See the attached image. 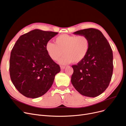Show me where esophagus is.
<instances>
[{
  "label": "esophagus",
  "mask_w": 126,
  "mask_h": 126,
  "mask_svg": "<svg viewBox=\"0 0 126 126\" xmlns=\"http://www.w3.org/2000/svg\"><path fill=\"white\" fill-rule=\"evenodd\" d=\"M64 68H65V66H64V65H61V69L62 70H63L64 69Z\"/></svg>",
  "instance_id": "34e87169"
}]
</instances>
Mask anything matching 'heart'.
<instances>
[{"instance_id": "1", "label": "heart", "mask_w": 126, "mask_h": 126, "mask_svg": "<svg viewBox=\"0 0 126 126\" xmlns=\"http://www.w3.org/2000/svg\"><path fill=\"white\" fill-rule=\"evenodd\" d=\"M55 43L48 41L46 45V50L49 57L63 64L72 62L80 63L85 58L90 49V40L84 35H70L62 34L57 36Z\"/></svg>"}]
</instances>
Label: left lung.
<instances>
[{
    "instance_id": "left-lung-1",
    "label": "left lung",
    "mask_w": 126,
    "mask_h": 126,
    "mask_svg": "<svg viewBox=\"0 0 126 126\" xmlns=\"http://www.w3.org/2000/svg\"><path fill=\"white\" fill-rule=\"evenodd\" d=\"M75 34L84 35L90 40V49L85 58L72 65L71 82L76 90L86 96L94 97L109 86L113 74V52L110 44L99 30L89 28Z\"/></svg>"
}]
</instances>
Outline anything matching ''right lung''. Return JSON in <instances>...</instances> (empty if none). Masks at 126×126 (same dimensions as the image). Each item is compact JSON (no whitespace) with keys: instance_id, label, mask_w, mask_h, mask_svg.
Segmentation results:
<instances>
[{"instance_id":"right-lung-1","label":"right lung","mask_w":126,"mask_h":126,"mask_svg":"<svg viewBox=\"0 0 126 126\" xmlns=\"http://www.w3.org/2000/svg\"><path fill=\"white\" fill-rule=\"evenodd\" d=\"M58 32L35 29L22 35L11 52V79L21 94L36 98L51 87L59 65L49 57L46 45Z\"/></svg>"}]
</instances>
